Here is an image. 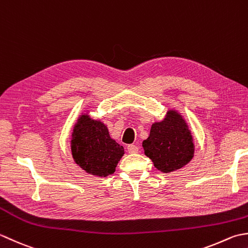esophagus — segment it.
<instances>
[{
	"label": "esophagus",
	"instance_id": "1",
	"mask_svg": "<svg viewBox=\"0 0 248 248\" xmlns=\"http://www.w3.org/2000/svg\"><path fill=\"white\" fill-rule=\"evenodd\" d=\"M127 151H128V153H138L139 146L135 145V144H129L127 146Z\"/></svg>",
	"mask_w": 248,
	"mask_h": 248
}]
</instances>
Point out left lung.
Here are the masks:
<instances>
[{
  "mask_svg": "<svg viewBox=\"0 0 248 248\" xmlns=\"http://www.w3.org/2000/svg\"><path fill=\"white\" fill-rule=\"evenodd\" d=\"M144 154L156 169L164 173L179 170L193 159L194 139L183 117L175 110L167 111L160 122H155L148 139L143 140Z\"/></svg>",
  "mask_w": 248,
  "mask_h": 248,
  "instance_id": "left-lung-1",
  "label": "left lung"
}]
</instances>
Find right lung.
I'll return each instance as SVG.
<instances>
[{"instance_id": "1", "label": "right lung", "mask_w": 248, "mask_h": 248, "mask_svg": "<svg viewBox=\"0 0 248 248\" xmlns=\"http://www.w3.org/2000/svg\"><path fill=\"white\" fill-rule=\"evenodd\" d=\"M72 155L80 168L96 176H108L115 171L124 155V148L110 137L107 126L83 113L76 122L72 141Z\"/></svg>"}]
</instances>
